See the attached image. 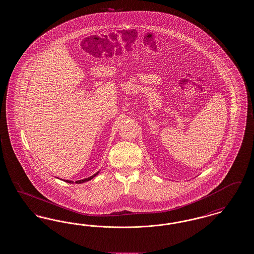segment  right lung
Wrapping results in <instances>:
<instances>
[{"instance_id": "add662e5", "label": "right lung", "mask_w": 254, "mask_h": 254, "mask_svg": "<svg viewBox=\"0 0 254 254\" xmlns=\"http://www.w3.org/2000/svg\"><path fill=\"white\" fill-rule=\"evenodd\" d=\"M98 173H99V171L96 172L95 174H93L92 176H90V177H88V178H85V179H82V180H78V181L75 182L76 184H82V183H85V182L89 181V180H91V179H93L96 175H98ZM64 182H66V183H69V184H73L74 182L70 181V180H64Z\"/></svg>"}]
</instances>
